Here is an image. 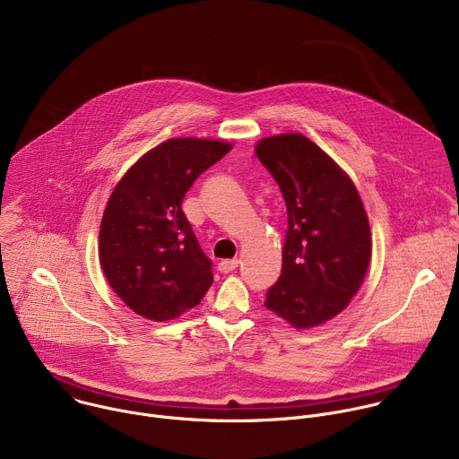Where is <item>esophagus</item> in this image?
Here are the masks:
<instances>
[{
    "instance_id": "obj_1",
    "label": "esophagus",
    "mask_w": 459,
    "mask_h": 459,
    "mask_svg": "<svg viewBox=\"0 0 459 459\" xmlns=\"http://www.w3.org/2000/svg\"><path fill=\"white\" fill-rule=\"evenodd\" d=\"M238 264H239V261H238L236 257H232V259H221L220 264H218V271H220V273H230V271H234V269L238 267Z\"/></svg>"
}]
</instances>
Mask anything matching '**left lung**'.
<instances>
[{"instance_id": "8db88e82", "label": "left lung", "mask_w": 459, "mask_h": 459, "mask_svg": "<svg viewBox=\"0 0 459 459\" xmlns=\"http://www.w3.org/2000/svg\"><path fill=\"white\" fill-rule=\"evenodd\" d=\"M257 160L287 205L280 280L265 307L296 329L329 321L354 298L368 269V218L352 179L301 134L261 140Z\"/></svg>"}]
</instances>
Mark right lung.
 Instances as JSON below:
<instances>
[{"mask_svg":"<svg viewBox=\"0 0 459 459\" xmlns=\"http://www.w3.org/2000/svg\"><path fill=\"white\" fill-rule=\"evenodd\" d=\"M230 143L176 138L149 151L116 185L100 229V264L136 314L174 319L212 285V261L183 214L186 190Z\"/></svg>","mask_w":459,"mask_h":459,"instance_id":"add662e5","label":"right lung"}]
</instances>
